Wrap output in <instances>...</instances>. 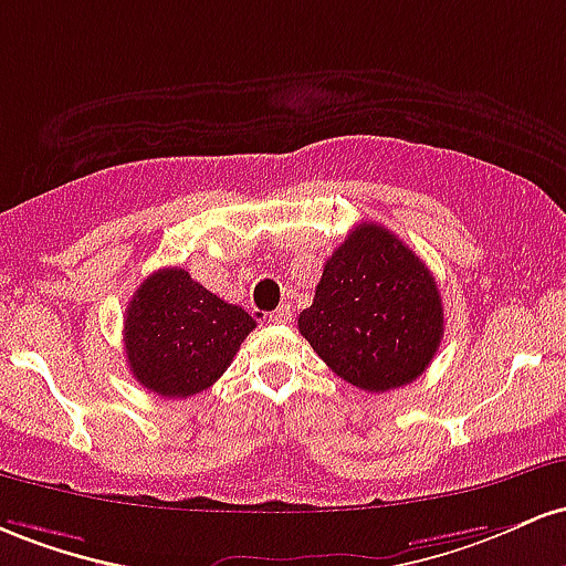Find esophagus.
Returning a JSON list of instances; mask_svg holds the SVG:
<instances>
[{"instance_id":"obj_1","label":"esophagus","mask_w":566,"mask_h":566,"mask_svg":"<svg viewBox=\"0 0 566 566\" xmlns=\"http://www.w3.org/2000/svg\"><path fill=\"white\" fill-rule=\"evenodd\" d=\"M270 321L272 323H289L291 321V307H289V304H281V307H277V310H272Z\"/></svg>"}]
</instances>
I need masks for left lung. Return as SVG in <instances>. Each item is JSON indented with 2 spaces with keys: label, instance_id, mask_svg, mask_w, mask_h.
<instances>
[{
  "label": "left lung",
  "instance_id": "obj_1",
  "mask_svg": "<svg viewBox=\"0 0 566 566\" xmlns=\"http://www.w3.org/2000/svg\"><path fill=\"white\" fill-rule=\"evenodd\" d=\"M300 334L336 377L360 390L415 382L443 336L436 277L390 230L364 221L323 264Z\"/></svg>",
  "mask_w": 566,
  "mask_h": 566
}]
</instances>
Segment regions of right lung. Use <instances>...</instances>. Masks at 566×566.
I'll return each instance as SVG.
<instances>
[{
	"label": "right lung",
	"instance_id": "add662e5",
	"mask_svg": "<svg viewBox=\"0 0 566 566\" xmlns=\"http://www.w3.org/2000/svg\"><path fill=\"white\" fill-rule=\"evenodd\" d=\"M256 321L202 289L187 270L165 266L138 285L125 310V355L138 385L163 398L211 387Z\"/></svg>",
	"mask_w": 566,
	"mask_h": 566
}]
</instances>
